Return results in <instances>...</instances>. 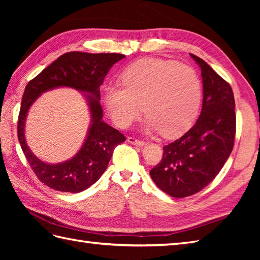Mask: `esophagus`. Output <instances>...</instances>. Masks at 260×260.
<instances>
[{"label": "esophagus", "mask_w": 260, "mask_h": 260, "mask_svg": "<svg viewBox=\"0 0 260 260\" xmlns=\"http://www.w3.org/2000/svg\"><path fill=\"white\" fill-rule=\"evenodd\" d=\"M127 141H128V143H131V144H133V145H137V146H144L145 145L144 141L137 140L136 137H128Z\"/></svg>", "instance_id": "1"}]
</instances>
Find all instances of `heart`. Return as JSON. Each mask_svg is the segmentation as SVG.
Here are the masks:
<instances>
[{
	"instance_id": "b5f03b06",
	"label": "heart",
	"mask_w": 260,
	"mask_h": 260,
	"mask_svg": "<svg viewBox=\"0 0 260 260\" xmlns=\"http://www.w3.org/2000/svg\"><path fill=\"white\" fill-rule=\"evenodd\" d=\"M123 86L105 90V106L115 124L129 126L145 112L146 132L179 137L196 120L202 101V85L192 68L175 61L146 58L121 75Z\"/></svg>"
}]
</instances>
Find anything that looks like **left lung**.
<instances>
[{"label":"left lung","instance_id":"left-lung-1","mask_svg":"<svg viewBox=\"0 0 260 260\" xmlns=\"http://www.w3.org/2000/svg\"><path fill=\"white\" fill-rule=\"evenodd\" d=\"M190 56L201 68V114L181 139L163 147V158L150 172L159 189L173 198L196 194L217 176L233 151L236 134L230 85L204 60Z\"/></svg>","mask_w":260,"mask_h":260}]
</instances>
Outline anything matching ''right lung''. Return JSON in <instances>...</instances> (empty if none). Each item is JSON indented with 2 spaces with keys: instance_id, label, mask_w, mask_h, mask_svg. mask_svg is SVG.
<instances>
[{
  "instance_id": "1",
  "label": "right lung",
  "mask_w": 260,
  "mask_h": 260,
  "mask_svg": "<svg viewBox=\"0 0 260 260\" xmlns=\"http://www.w3.org/2000/svg\"><path fill=\"white\" fill-rule=\"evenodd\" d=\"M125 58L120 53H64L43 69L26 85L18 120V139L33 172L42 183L61 192L78 193L101 178L115 147L126 141L119 131L103 120L101 88L113 66ZM69 86L82 92L91 112V124L85 142L76 155L67 161L50 165L41 161L26 144L24 128L29 107L43 92Z\"/></svg>"
}]
</instances>
